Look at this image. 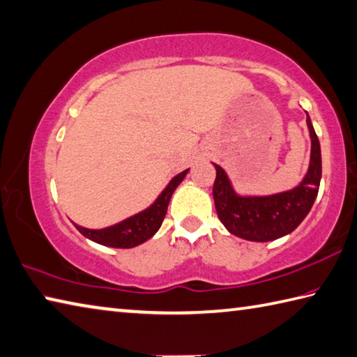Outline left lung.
<instances>
[{"label": "left lung", "instance_id": "obj_1", "mask_svg": "<svg viewBox=\"0 0 357 357\" xmlns=\"http://www.w3.org/2000/svg\"><path fill=\"white\" fill-rule=\"evenodd\" d=\"M307 128L312 140L310 164L301 184L289 192L268 197H241L232 190L222 167L215 165L217 176L212 195L220 222L231 234L251 242H270L290 234L317 198L321 179L320 142L307 115Z\"/></svg>", "mask_w": 357, "mask_h": 357}]
</instances>
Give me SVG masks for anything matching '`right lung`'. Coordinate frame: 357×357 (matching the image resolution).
I'll list each match as a JSON object with an SVG mask.
<instances>
[{"label":"right lung","instance_id":"obj_1","mask_svg":"<svg viewBox=\"0 0 357 357\" xmlns=\"http://www.w3.org/2000/svg\"><path fill=\"white\" fill-rule=\"evenodd\" d=\"M189 170H184L174 176L170 184H168L164 192L160 193L158 199L145 209L144 212L132 215L123 222L116 223L114 226H109L105 229H87L82 228L79 225H75L76 229L81 232L84 237L90 238L96 243L112 246V248H132L140 243L146 242L148 238H151L156 234L158 229L160 228L162 222H164L168 203L176 187L183 183L185 174Z\"/></svg>","mask_w":357,"mask_h":357}]
</instances>
